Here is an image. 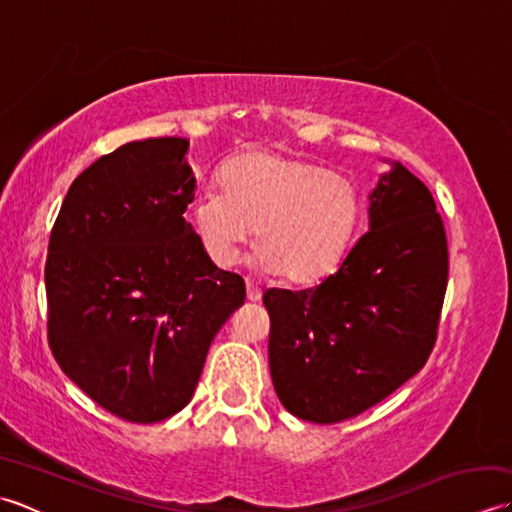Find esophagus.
<instances>
[{
  "label": "esophagus",
  "mask_w": 512,
  "mask_h": 512,
  "mask_svg": "<svg viewBox=\"0 0 512 512\" xmlns=\"http://www.w3.org/2000/svg\"><path fill=\"white\" fill-rule=\"evenodd\" d=\"M246 297H248V301H259V299H262V288L255 286L253 281L246 279Z\"/></svg>",
  "instance_id": "esophagus-1"
}]
</instances>
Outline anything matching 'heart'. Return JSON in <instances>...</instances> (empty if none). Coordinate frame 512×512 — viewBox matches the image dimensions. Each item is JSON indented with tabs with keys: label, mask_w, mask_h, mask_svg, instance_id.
<instances>
[{
	"label": "heart",
	"mask_w": 512,
	"mask_h": 512,
	"mask_svg": "<svg viewBox=\"0 0 512 512\" xmlns=\"http://www.w3.org/2000/svg\"><path fill=\"white\" fill-rule=\"evenodd\" d=\"M222 191L191 204V222L206 253L231 266L257 231L255 264L310 284L341 262L352 242L361 200L350 178L270 149H250L220 171Z\"/></svg>",
	"instance_id": "heart-1"
}]
</instances>
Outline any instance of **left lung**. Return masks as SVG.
<instances>
[{"label":"left lung","instance_id":"8db88e82","mask_svg":"<svg viewBox=\"0 0 512 512\" xmlns=\"http://www.w3.org/2000/svg\"><path fill=\"white\" fill-rule=\"evenodd\" d=\"M389 162L369 193V231L336 273L306 290L270 288L268 363L292 416L354 418L418 374L447 292V235L429 189Z\"/></svg>","mask_w":512,"mask_h":512}]
</instances>
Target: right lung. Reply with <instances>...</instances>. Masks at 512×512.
Here are the masks:
<instances>
[{
  "mask_svg": "<svg viewBox=\"0 0 512 512\" xmlns=\"http://www.w3.org/2000/svg\"><path fill=\"white\" fill-rule=\"evenodd\" d=\"M187 138L134 140L70 184L46 259L48 343L114 416L151 424L189 405L211 341L246 299L184 220Z\"/></svg>",
  "mask_w": 512,
  "mask_h": 512,
  "instance_id": "obj_1",
  "label": "right lung"
}]
</instances>
